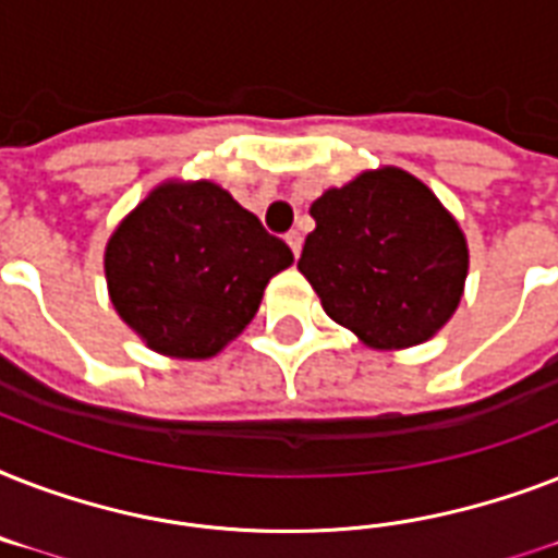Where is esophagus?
<instances>
[{
  "instance_id": "34e87169",
  "label": "esophagus",
  "mask_w": 558,
  "mask_h": 558,
  "mask_svg": "<svg viewBox=\"0 0 558 558\" xmlns=\"http://www.w3.org/2000/svg\"><path fill=\"white\" fill-rule=\"evenodd\" d=\"M287 243H289V248H292V254H295V257H301V245H304V236H301V231H289Z\"/></svg>"
}]
</instances>
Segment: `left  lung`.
Here are the masks:
<instances>
[{
    "label": "left lung",
    "instance_id": "8db88e82",
    "mask_svg": "<svg viewBox=\"0 0 558 558\" xmlns=\"http://www.w3.org/2000/svg\"><path fill=\"white\" fill-rule=\"evenodd\" d=\"M298 269L324 313L373 350L423 344L449 324L469 275L460 222L402 168L362 170L310 205Z\"/></svg>",
    "mask_w": 558,
    "mask_h": 558
}]
</instances>
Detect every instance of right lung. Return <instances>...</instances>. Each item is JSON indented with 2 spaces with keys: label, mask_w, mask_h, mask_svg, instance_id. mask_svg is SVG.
Segmentation results:
<instances>
[{
  "label": "right lung",
  "mask_w": 558,
  "mask_h": 558,
  "mask_svg": "<svg viewBox=\"0 0 558 558\" xmlns=\"http://www.w3.org/2000/svg\"><path fill=\"white\" fill-rule=\"evenodd\" d=\"M292 252L217 182L168 179L109 234V301L150 350L210 359L257 313Z\"/></svg>",
  "instance_id": "1"
}]
</instances>
